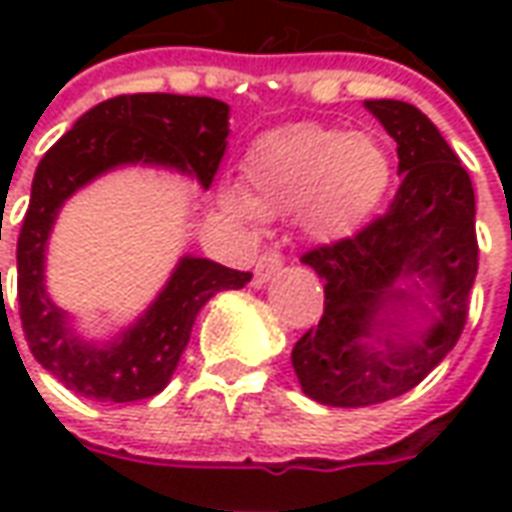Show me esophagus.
I'll return each mask as SVG.
<instances>
[{"label":"esophagus","instance_id":"34e87169","mask_svg":"<svg viewBox=\"0 0 512 512\" xmlns=\"http://www.w3.org/2000/svg\"><path fill=\"white\" fill-rule=\"evenodd\" d=\"M279 271H282V257L277 252H266V255H260L255 266V285H266L271 279L277 277Z\"/></svg>","mask_w":512,"mask_h":512}]
</instances>
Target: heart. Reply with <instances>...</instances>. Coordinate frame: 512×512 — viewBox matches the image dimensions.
Returning a JSON list of instances; mask_svg holds the SVG:
<instances>
[{"mask_svg": "<svg viewBox=\"0 0 512 512\" xmlns=\"http://www.w3.org/2000/svg\"><path fill=\"white\" fill-rule=\"evenodd\" d=\"M244 186L222 194L241 219L299 213L318 241H343L365 227L392 186V156L384 142L362 131L290 123L249 147Z\"/></svg>", "mask_w": 512, "mask_h": 512, "instance_id": "heart-1", "label": "heart"}]
</instances>
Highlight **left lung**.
I'll use <instances>...</instances> for the list:
<instances>
[{"label":"left lung","instance_id":"obj_1","mask_svg":"<svg viewBox=\"0 0 512 512\" xmlns=\"http://www.w3.org/2000/svg\"><path fill=\"white\" fill-rule=\"evenodd\" d=\"M365 106L397 142L403 180L384 216L301 255L326 299L290 354L304 395L337 408L376 406L428 376L461 337L477 277L469 172L417 106Z\"/></svg>","mask_w":512,"mask_h":512}]
</instances>
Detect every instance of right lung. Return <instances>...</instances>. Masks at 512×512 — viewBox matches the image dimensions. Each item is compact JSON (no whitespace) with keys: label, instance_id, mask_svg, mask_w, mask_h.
Instances as JSON below:
<instances>
[{"label":"right lung","instance_id":"right-lung-1","mask_svg":"<svg viewBox=\"0 0 512 512\" xmlns=\"http://www.w3.org/2000/svg\"><path fill=\"white\" fill-rule=\"evenodd\" d=\"M227 117L230 106L205 95H117L79 117L40 158L16 249L18 315L32 356L76 395L101 403L158 395L175 373L205 301L219 290L244 288L252 274L205 257H180L134 326L109 343H90L73 332L71 315L46 293V241L62 202L98 175L128 164L178 169L208 189L227 150Z\"/></svg>","mask_w":512,"mask_h":512}]
</instances>
